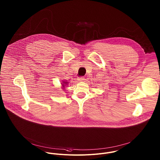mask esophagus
I'll list each match as a JSON object with an SVG mask.
<instances>
[{
    "label": "esophagus",
    "mask_w": 160,
    "mask_h": 160,
    "mask_svg": "<svg viewBox=\"0 0 160 160\" xmlns=\"http://www.w3.org/2000/svg\"><path fill=\"white\" fill-rule=\"evenodd\" d=\"M84 80V77H80V78H78V81L79 82H82Z\"/></svg>",
    "instance_id": "1"
}]
</instances>
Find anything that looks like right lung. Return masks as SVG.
Masks as SVG:
<instances>
[{
  "label": "right lung",
  "instance_id": "obj_1",
  "mask_svg": "<svg viewBox=\"0 0 160 160\" xmlns=\"http://www.w3.org/2000/svg\"><path fill=\"white\" fill-rule=\"evenodd\" d=\"M68 81H65V80H62L61 82V85H62V88L63 89V90H65V87H67V85H68Z\"/></svg>",
  "mask_w": 160,
  "mask_h": 160
}]
</instances>
